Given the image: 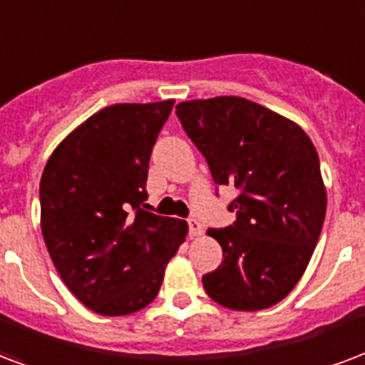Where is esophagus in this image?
I'll return each mask as SVG.
<instances>
[{"instance_id":"obj_1","label":"esophagus","mask_w":365,"mask_h":365,"mask_svg":"<svg viewBox=\"0 0 365 365\" xmlns=\"http://www.w3.org/2000/svg\"><path fill=\"white\" fill-rule=\"evenodd\" d=\"M187 226H189V235H191V237H199V235H202V224L197 218H189Z\"/></svg>"}]
</instances>
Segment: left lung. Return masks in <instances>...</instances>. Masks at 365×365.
<instances>
[{
	"instance_id": "obj_1",
	"label": "left lung",
	"mask_w": 365,
	"mask_h": 365,
	"mask_svg": "<svg viewBox=\"0 0 365 365\" xmlns=\"http://www.w3.org/2000/svg\"><path fill=\"white\" fill-rule=\"evenodd\" d=\"M176 115L214 183L237 191L227 205L235 222L207 232L224 260L202 275V287L232 310L277 304L304 274L324 226L316 147L294 122L243 97L183 101Z\"/></svg>"
}]
</instances>
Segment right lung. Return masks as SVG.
<instances>
[{
	"mask_svg": "<svg viewBox=\"0 0 365 365\" xmlns=\"http://www.w3.org/2000/svg\"><path fill=\"white\" fill-rule=\"evenodd\" d=\"M174 101L101 108L59 143L40 182L41 233L61 279L101 316L158 294L187 224L143 210L153 145Z\"/></svg>",
	"mask_w": 365,
	"mask_h": 365,
	"instance_id": "add662e5",
	"label": "right lung"
}]
</instances>
